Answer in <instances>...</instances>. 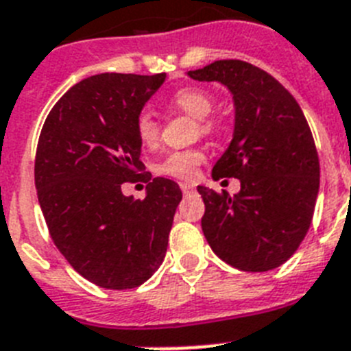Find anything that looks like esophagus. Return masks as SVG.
<instances>
[{"mask_svg":"<svg viewBox=\"0 0 351 351\" xmlns=\"http://www.w3.org/2000/svg\"><path fill=\"white\" fill-rule=\"evenodd\" d=\"M180 189H182V193H184V194H189V193H193V191H194V185L180 184Z\"/></svg>","mask_w":351,"mask_h":351,"instance_id":"esophagus-1","label":"esophagus"}]
</instances>
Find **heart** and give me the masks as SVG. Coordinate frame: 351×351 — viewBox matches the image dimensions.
<instances>
[{"instance_id":"obj_1","label":"heart","mask_w":351,"mask_h":351,"mask_svg":"<svg viewBox=\"0 0 351 351\" xmlns=\"http://www.w3.org/2000/svg\"><path fill=\"white\" fill-rule=\"evenodd\" d=\"M169 104L178 111L185 112L189 117L197 120L201 136H215L219 130V121L210 114L213 111V97L203 88H180L175 91L169 99ZM136 134H138L139 141L146 148H155L160 141V123L154 117L150 109H143L136 117ZM205 160V152L199 148H189V150H173L167 152L157 164H155V171L158 175L171 176L176 180H184L191 182L197 176L199 167Z\"/></svg>"}]
</instances>
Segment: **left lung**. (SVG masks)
<instances>
[{
    "label": "left lung",
    "mask_w": 351,
    "mask_h": 351,
    "mask_svg": "<svg viewBox=\"0 0 351 351\" xmlns=\"http://www.w3.org/2000/svg\"><path fill=\"white\" fill-rule=\"evenodd\" d=\"M189 75L226 84L234 100L233 139L212 176L239 178L240 193L197 187L206 242L243 272L281 267L309 231L319 189L318 152L302 109L276 77L242 60H219Z\"/></svg>",
    "instance_id": "left-lung-1"
}]
</instances>
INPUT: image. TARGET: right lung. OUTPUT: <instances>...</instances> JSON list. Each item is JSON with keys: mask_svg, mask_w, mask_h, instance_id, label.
<instances>
[{"mask_svg": "<svg viewBox=\"0 0 351 351\" xmlns=\"http://www.w3.org/2000/svg\"><path fill=\"white\" fill-rule=\"evenodd\" d=\"M166 74H99L54 104L35 155V187L49 234L70 267L93 285L132 289L167 249L182 191L143 173L136 117ZM148 181L145 200L121 193Z\"/></svg>", "mask_w": 351, "mask_h": 351, "instance_id": "add662e5", "label": "right lung"}]
</instances>
